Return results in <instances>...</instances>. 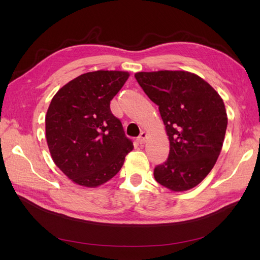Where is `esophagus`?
<instances>
[{
	"mask_svg": "<svg viewBox=\"0 0 260 260\" xmlns=\"http://www.w3.org/2000/svg\"><path fill=\"white\" fill-rule=\"evenodd\" d=\"M146 139H147V134L145 133V132H142L140 136L137 137V142H139V144H144Z\"/></svg>",
	"mask_w": 260,
	"mask_h": 260,
	"instance_id": "obj_1",
	"label": "esophagus"
}]
</instances>
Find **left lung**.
<instances>
[{"instance_id":"1","label":"left lung","mask_w":260,"mask_h":260,"mask_svg":"<svg viewBox=\"0 0 260 260\" xmlns=\"http://www.w3.org/2000/svg\"><path fill=\"white\" fill-rule=\"evenodd\" d=\"M135 78L158 106L170 141L154 178L173 192L197 186L214 167L228 125L222 98L206 80L184 70L141 71Z\"/></svg>"}]
</instances>
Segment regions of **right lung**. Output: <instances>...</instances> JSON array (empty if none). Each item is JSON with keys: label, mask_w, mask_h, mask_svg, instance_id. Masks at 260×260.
<instances>
[{"label": "right lung", "mask_w": 260, "mask_h": 260, "mask_svg": "<svg viewBox=\"0 0 260 260\" xmlns=\"http://www.w3.org/2000/svg\"><path fill=\"white\" fill-rule=\"evenodd\" d=\"M129 73L97 70L60 88L46 115V137L54 164L74 183L97 187L119 172L133 143L110 112Z\"/></svg>", "instance_id": "obj_1"}]
</instances>
